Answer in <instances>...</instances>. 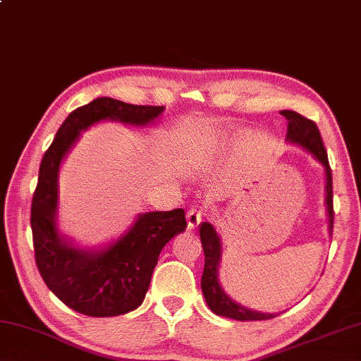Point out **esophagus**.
<instances>
[{
  "instance_id": "obj_1",
  "label": "esophagus",
  "mask_w": 361,
  "mask_h": 361,
  "mask_svg": "<svg viewBox=\"0 0 361 361\" xmlns=\"http://www.w3.org/2000/svg\"><path fill=\"white\" fill-rule=\"evenodd\" d=\"M202 209H197V207H192L188 210V226H190V230H194L199 223L202 220Z\"/></svg>"
}]
</instances>
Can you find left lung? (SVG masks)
<instances>
[{
	"label": "left lung",
	"mask_w": 361,
	"mask_h": 361,
	"mask_svg": "<svg viewBox=\"0 0 361 361\" xmlns=\"http://www.w3.org/2000/svg\"><path fill=\"white\" fill-rule=\"evenodd\" d=\"M281 116L288 118V133H286V141L293 142L300 147H304L307 152L318 160L324 167L326 175V212H328V223H329V234H333V223H334V210H333V175H331V167L328 162V154L323 146L322 135L314 122L305 118L300 114L294 111H281ZM199 234H201V243L204 249V273L201 279L202 294L205 302L212 312L219 317H226L238 322H259V319H270L274 318V313H263L245 308L238 302H234L219 281V267L221 259V241L216 234L215 228L209 221H204L199 225Z\"/></svg>",
	"instance_id": "8db88e82"
}]
</instances>
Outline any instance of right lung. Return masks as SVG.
Instances as JSON below:
<instances>
[{
    "instance_id": "right-lung-1",
    "label": "right lung",
    "mask_w": 361,
    "mask_h": 361,
    "mask_svg": "<svg viewBox=\"0 0 361 361\" xmlns=\"http://www.w3.org/2000/svg\"><path fill=\"white\" fill-rule=\"evenodd\" d=\"M164 106H135L96 98L68 114L39 165L30 225L35 262L51 293L67 307L88 317H117L138 308L149 289L160 250L186 230L185 210L146 212L104 247H78L57 228L59 170L82 131L111 120L146 127Z\"/></svg>"
}]
</instances>
